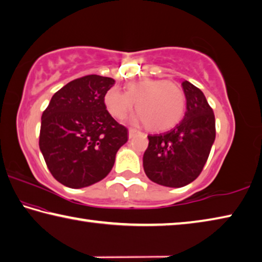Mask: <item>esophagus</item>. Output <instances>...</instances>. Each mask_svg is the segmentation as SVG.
Returning a JSON list of instances; mask_svg holds the SVG:
<instances>
[{
    "mask_svg": "<svg viewBox=\"0 0 262 262\" xmlns=\"http://www.w3.org/2000/svg\"><path fill=\"white\" fill-rule=\"evenodd\" d=\"M139 134H140L139 131L135 130V128H130V130H128V138H130V139L135 138V137H136L137 135H139Z\"/></svg>",
    "mask_w": 262,
    "mask_h": 262,
    "instance_id": "1",
    "label": "esophagus"
}]
</instances>
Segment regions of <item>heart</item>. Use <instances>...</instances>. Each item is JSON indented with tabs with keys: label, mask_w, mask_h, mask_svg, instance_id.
Returning <instances> with one entry per match:
<instances>
[{
	"label": "heart",
	"mask_w": 262,
	"mask_h": 262,
	"mask_svg": "<svg viewBox=\"0 0 262 262\" xmlns=\"http://www.w3.org/2000/svg\"><path fill=\"white\" fill-rule=\"evenodd\" d=\"M150 130H166L181 121L185 112V94L176 82L166 79H143L130 82L125 92L116 87L104 95V103L113 117L122 119L134 109Z\"/></svg>",
	"instance_id": "heart-1"
}]
</instances>
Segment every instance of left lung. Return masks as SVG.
<instances>
[{
  "label": "left lung",
  "instance_id": "1",
  "mask_svg": "<svg viewBox=\"0 0 262 262\" xmlns=\"http://www.w3.org/2000/svg\"><path fill=\"white\" fill-rule=\"evenodd\" d=\"M186 112L171 130L148 136L143 166L150 181L182 187L200 175L215 140V116L205 95L190 81L182 82Z\"/></svg>",
  "mask_w": 262,
  "mask_h": 262
}]
</instances>
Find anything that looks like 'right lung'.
I'll use <instances>...</instances> for the list:
<instances>
[{
    "label": "right lung",
    "instance_id": "right-lung-1",
    "mask_svg": "<svg viewBox=\"0 0 262 262\" xmlns=\"http://www.w3.org/2000/svg\"><path fill=\"white\" fill-rule=\"evenodd\" d=\"M114 84L113 78L98 75L78 78L53 95L41 116L40 150L61 184L81 189L103 180L127 141V128L104 104Z\"/></svg>",
    "mask_w": 262,
    "mask_h": 262
}]
</instances>
